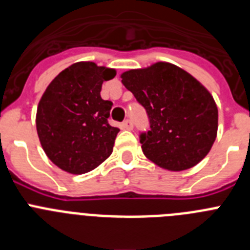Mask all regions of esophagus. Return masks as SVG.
Here are the masks:
<instances>
[{
  "label": "esophagus",
  "mask_w": 250,
  "mask_h": 250,
  "mask_svg": "<svg viewBox=\"0 0 250 250\" xmlns=\"http://www.w3.org/2000/svg\"><path fill=\"white\" fill-rule=\"evenodd\" d=\"M123 127L124 129H126V130H132V127H134V125H132V121L131 120H125L123 123Z\"/></svg>",
  "instance_id": "34e87169"
}]
</instances>
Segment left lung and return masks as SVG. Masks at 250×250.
I'll return each instance as SVG.
<instances>
[{"instance_id":"left-lung-1","label":"left lung","mask_w":250,"mask_h":250,"mask_svg":"<svg viewBox=\"0 0 250 250\" xmlns=\"http://www.w3.org/2000/svg\"><path fill=\"white\" fill-rule=\"evenodd\" d=\"M121 79L149 116L150 130L140 135L144 155L170 171L199 164L218 132V107L207 87L163 61L123 72Z\"/></svg>"}]
</instances>
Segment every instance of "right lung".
Listing matches in <instances>:
<instances>
[{
    "label": "right lung",
    "mask_w": 250,
    "mask_h": 250,
    "mask_svg": "<svg viewBox=\"0 0 250 250\" xmlns=\"http://www.w3.org/2000/svg\"><path fill=\"white\" fill-rule=\"evenodd\" d=\"M115 68L80 61L51 81L40 99L36 129L47 158L70 174L89 173L111 155L120 129L110 126L112 103L100 96Z\"/></svg>",
    "instance_id": "obj_1"
}]
</instances>
